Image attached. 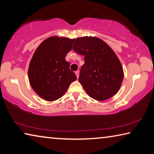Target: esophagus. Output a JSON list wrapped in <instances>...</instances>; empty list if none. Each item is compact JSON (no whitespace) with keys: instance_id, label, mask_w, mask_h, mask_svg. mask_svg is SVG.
<instances>
[{"instance_id":"obj_1","label":"esophagus","mask_w":154,"mask_h":154,"mask_svg":"<svg viewBox=\"0 0 154 154\" xmlns=\"http://www.w3.org/2000/svg\"><path fill=\"white\" fill-rule=\"evenodd\" d=\"M75 75H76V76H77V79H78V78H79V72L77 71H75Z\"/></svg>"}]
</instances>
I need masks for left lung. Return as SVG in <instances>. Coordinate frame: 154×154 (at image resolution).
<instances>
[{
    "label": "left lung",
    "mask_w": 154,
    "mask_h": 154,
    "mask_svg": "<svg viewBox=\"0 0 154 154\" xmlns=\"http://www.w3.org/2000/svg\"><path fill=\"white\" fill-rule=\"evenodd\" d=\"M72 49L84 56L79 82L91 98L103 101L118 92L124 78L118 56L105 41L94 36L75 39Z\"/></svg>",
    "instance_id": "left-lung-1"
}]
</instances>
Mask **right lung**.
Here are the masks:
<instances>
[{"label": "right lung", "mask_w": 154, "mask_h": 154, "mask_svg": "<svg viewBox=\"0 0 154 154\" xmlns=\"http://www.w3.org/2000/svg\"><path fill=\"white\" fill-rule=\"evenodd\" d=\"M73 42L74 39L66 37L51 36L34 53L28 68V79L34 91L44 100H58L77 79L65 60Z\"/></svg>", "instance_id": "right-lung-1"}]
</instances>
